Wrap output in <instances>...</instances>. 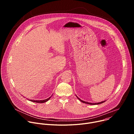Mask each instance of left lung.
Wrapping results in <instances>:
<instances>
[{
    "label": "left lung",
    "instance_id": "1",
    "mask_svg": "<svg viewBox=\"0 0 134 134\" xmlns=\"http://www.w3.org/2000/svg\"><path fill=\"white\" fill-rule=\"evenodd\" d=\"M76 97H77L78 99H79V100L80 101H81V102H82L83 103H86V104H92V105H96V104H101V103H103V102H105V101H102V102H99V103H90V102H85V101H83V100H81L79 98H78L77 96H76Z\"/></svg>",
    "mask_w": 134,
    "mask_h": 134
}]
</instances>
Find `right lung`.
Wrapping results in <instances>:
<instances>
[{
    "label": "right lung",
    "instance_id": "1",
    "mask_svg": "<svg viewBox=\"0 0 134 134\" xmlns=\"http://www.w3.org/2000/svg\"><path fill=\"white\" fill-rule=\"evenodd\" d=\"M51 97H49V98L47 99H45V100H30L29 101H32V102H36V103H44L47 101H48L50 98H51Z\"/></svg>",
    "mask_w": 134,
    "mask_h": 134
}]
</instances>
